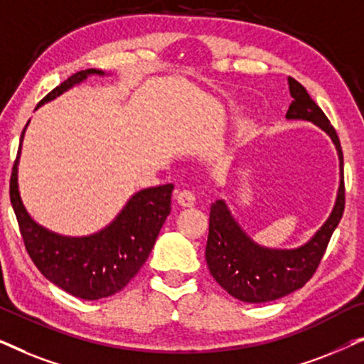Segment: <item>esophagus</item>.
<instances>
[{
	"label": "esophagus",
	"mask_w": 364,
	"mask_h": 364,
	"mask_svg": "<svg viewBox=\"0 0 364 364\" xmlns=\"http://www.w3.org/2000/svg\"><path fill=\"white\" fill-rule=\"evenodd\" d=\"M177 202L178 205L182 207H192L193 203H196V196H193L192 191H188V188H183V191L177 192Z\"/></svg>",
	"instance_id": "obj_1"
}]
</instances>
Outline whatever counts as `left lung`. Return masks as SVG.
<instances>
[{
  "mask_svg": "<svg viewBox=\"0 0 364 364\" xmlns=\"http://www.w3.org/2000/svg\"><path fill=\"white\" fill-rule=\"evenodd\" d=\"M288 87L293 101L287 111V119L310 121L331 137L340 157L341 181L328 220L305 245L291 250L258 245L238 225L225 202L212 203L205 247L207 267L223 290L247 303L278 300L305 285L320 265L345 210L343 152L335 127L300 82L288 77Z\"/></svg>",
  "mask_w": 364,
  "mask_h": 364,
  "instance_id": "obj_1",
  "label": "left lung"
}]
</instances>
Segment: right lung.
Returning <instances> with one entry per match:
<instances>
[{
	"label": "right lung",
	"instance_id": "add662e5",
	"mask_svg": "<svg viewBox=\"0 0 364 364\" xmlns=\"http://www.w3.org/2000/svg\"><path fill=\"white\" fill-rule=\"evenodd\" d=\"M92 74L104 76L106 73L99 69H86L73 74L54 87L38 104V107L61 96L76 84L86 81L87 76ZM26 127L23 129L19 151L13 166L9 198L29 257L49 282L73 296L99 300L121 291L137 275L149 258V253L152 252L159 232L171 213L173 186L166 183L134 193L117 217L92 235H59L34 222L19 196L18 164Z\"/></svg>",
	"mask_w": 364,
	"mask_h": 364
}]
</instances>
